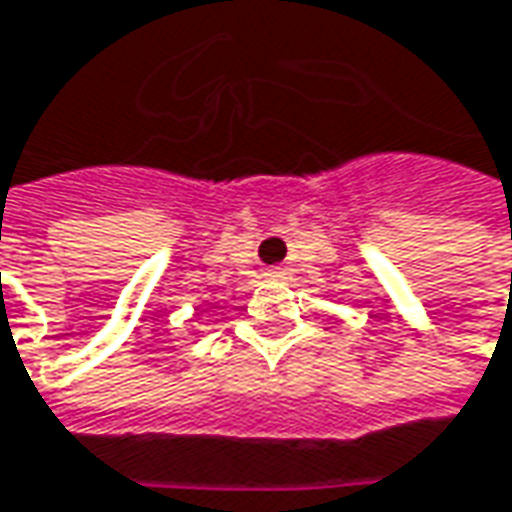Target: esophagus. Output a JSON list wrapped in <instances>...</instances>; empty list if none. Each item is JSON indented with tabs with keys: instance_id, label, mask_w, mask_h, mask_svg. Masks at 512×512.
<instances>
[{
	"instance_id": "obj_1",
	"label": "esophagus",
	"mask_w": 512,
	"mask_h": 512,
	"mask_svg": "<svg viewBox=\"0 0 512 512\" xmlns=\"http://www.w3.org/2000/svg\"><path fill=\"white\" fill-rule=\"evenodd\" d=\"M273 276H279V270H273Z\"/></svg>"
}]
</instances>
